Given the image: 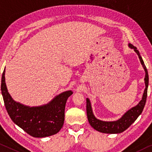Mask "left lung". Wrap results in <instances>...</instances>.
Returning <instances> with one entry per match:
<instances>
[{
	"label": "left lung",
	"mask_w": 152,
	"mask_h": 152,
	"mask_svg": "<svg viewBox=\"0 0 152 152\" xmlns=\"http://www.w3.org/2000/svg\"><path fill=\"white\" fill-rule=\"evenodd\" d=\"M128 47L130 48L133 49L137 54L138 55L139 58L141 62V64L143 66L145 70V88L144 92L142 96V99L140 100V102L136 106L132 107L129 110L127 111L124 115L121 117L120 119H118L116 121H110V122H107V121H102L97 119L94 116L92 111V105L90 99L87 98L86 99V111H87V116L88 119V122L93 128H94L97 131L107 133V134H118L124 131L127 128L134 123L137 118L141 115L142 111H143L145 104L146 102L147 95H148V88L149 84V75L148 72L145 65L144 64V62L142 58L140 55L139 52L137 50L136 47L133 46L132 44H128Z\"/></svg>",
	"instance_id": "1"
}]
</instances>
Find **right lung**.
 <instances>
[{
    "instance_id": "right-lung-1",
    "label": "right lung",
    "mask_w": 152,
    "mask_h": 152,
    "mask_svg": "<svg viewBox=\"0 0 152 152\" xmlns=\"http://www.w3.org/2000/svg\"><path fill=\"white\" fill-rule=\"evenodd\" d=\"M5 68L1 80V92L4 105L13 122L30 136L42 138L56 134L62 128L66 100L73 94L65 91L53 98L48 103L29 107L13 99L8 92L5 83Z\"/></svg>"
}]
</instances>
